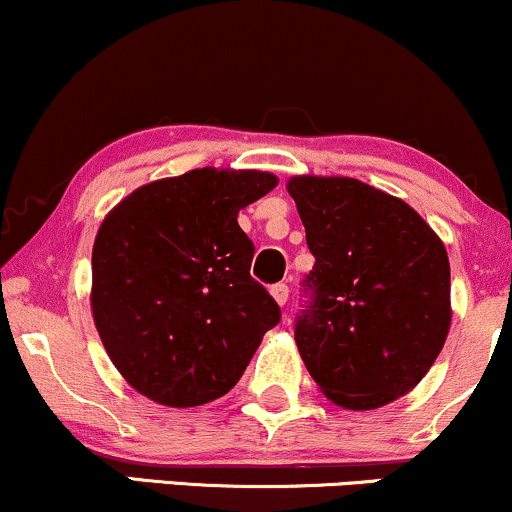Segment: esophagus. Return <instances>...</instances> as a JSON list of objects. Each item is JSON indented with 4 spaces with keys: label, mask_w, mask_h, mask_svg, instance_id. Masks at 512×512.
Wrapping results in <instances>:
<instances>
[{
    "label": "esophagus",
    "mask_w": 512,
    "mask_h": 512,
    "mask_svg": "<svg viewBox=\"0 0 512 512\" xmlns=\"http://www.w3.org/2000/svg\"><path fill=\"white\" fill-rule=\"evenodd\" d=\"M269 293H272V298L279 305H284L286 301H289V286L286 284H274L272 289H269Z\"/></svg>",
    "instance_id": "obj_1"
}]
</instances>
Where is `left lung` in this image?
Returning a JSON list of instances; mask_svg holds the SVG:
<instances>
[{
	"instance_id": "8db88e82",
	"label": "left lung",
	"mask_w": 512,
	"mask_h": 512,
	"mask_svg": "<svg viewBox=\"0 0 512 512\" xmlns=\"http://www.w3.org/2000/svg\"><path fill=\"white\" fill-rule=\"evenodd\" d=\"M286 190L315 257L296 322L305 368L339 407H385L421 383L448 337L443 240L404 199L356 178L296 175Z\"/></svg>"
}]
</instances>
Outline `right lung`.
Returning a JSON list of instances; mask_svg holds the SVG:
<instances>
[{"label":"right lung","mask_w":512,"mask_h":512,"mask_svg":"<svg viewBox=\"0 0 512 512\" xmlns=\"http://www.w3.org/2000/svg\"><path fill=\"white\" fill-rule=\"evenodd\" d=\"M276 182L262 170L195 168L108 211L93 243V322L139 395L180 409L226 395L279 322L238 226V211Z\"/></svg>","instance_id":"add662e5"}]
</instances>
